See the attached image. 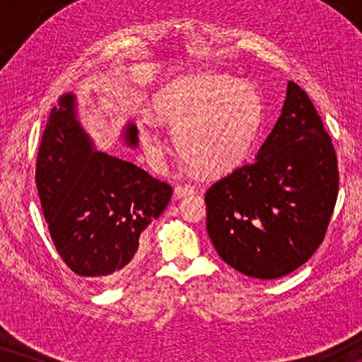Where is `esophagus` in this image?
<instances>
[{
  "label": "esophagus",
  "instance_id": "esophagus-1",
  "mask_svg": "<svg viewBox=\"0 0 362 362\" xmlns=\"http://www.w3.org/2000/svg\"><path fill=\"white\" fill-rule=\"evenodd\" d=\"M192 192H194V187L187 186V185H177L175 187V197H176V199H181V197H186V196H191Z\"/></svg>",
  "mask_w": 362,
  "mask_h": 362
}]
</instances>
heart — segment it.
<instances>
[{"instance_id":"heart-1","label":"heart","mask_w":362,"mask_h":362,"mask_svg":"<svg viewBox=\"0 0 362 362\" xmlns=\"http://www.w3.org/2000/svg\"><path fill=\"white\" fill-rule=\"evenodd\" d=\"M155 118L176 128L181 156L196 170L222 175L249 156L264 122V102L249 82L202 74L171 82L155 98ZM155 118H145L141 143L161 160L168 141Z\"/></svg>"}]
</instances>
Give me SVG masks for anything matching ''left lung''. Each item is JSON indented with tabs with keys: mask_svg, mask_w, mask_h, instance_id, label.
<instances>
[{
	"mask_svg": "<svg viewBox=\"0 0 362 362\" xmlns=\"http://www.w3.org/2000/svg\"><path fill=\"white\" fill-rule=\"evenodd\" d=\"M338 186L331 138L306 92L288 82L281 115L255 161L207 189V234L232 269L280 279L323 242Z\"/></svg>",
	"mask_w": 362,
	"mask_h": 362,
	"instance_id": "8db88e82",
	"label": "left lung"
}]
</instances>
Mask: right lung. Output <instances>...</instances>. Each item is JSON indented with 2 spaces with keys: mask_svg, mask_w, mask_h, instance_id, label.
<instances>
[{
  "mask_svg": "<svg viewBox=\"0 0 362 362\" xmlns=\"http://www.w3.org/2000/svg\"><path fill=\"white\" fill-rule=\"evenodd\" d=\"M76 95L59 98L36 163L42 214L56 250L74 274L115 284L135 265L140 235L161 216L173 187L130 161L97 151L77 120ZM123 141L138 146L136 125Z\"/></svg>",
  "mask_w": 362,
  "mask_h": 362,
  "instance_id": "1",
  "label": "right lung"
}]
</instances>
